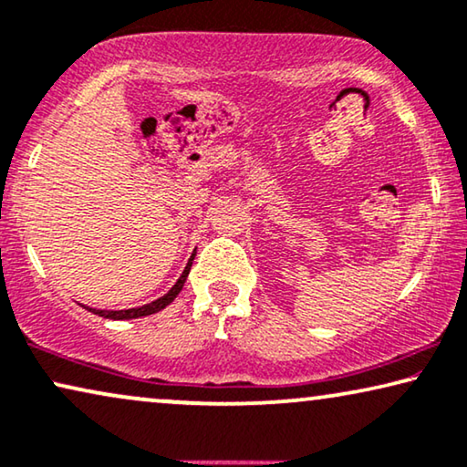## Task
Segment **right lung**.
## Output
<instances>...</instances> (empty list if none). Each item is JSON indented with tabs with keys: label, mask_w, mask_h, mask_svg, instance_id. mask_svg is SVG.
<instances>
[{
	"label": "right lung",
	"mask_w": 467,
	"mask_h": 467,
	"mask_svg": "<svg viewBox=\"0 0 467 467\" xmlns=\"http://www.w3.org/2000/svg\"><path fill=\"white\" fill-rule=\"evenodd\" d=\"M194 255H196V252L190 255L188 265H186V268H183L182 277L177 279V284L171 287V290L165 294V296H161L159 300L150 302V305H143V306H137V308H127V311H101V308H88V306H84V308H88V311H93L95 315H99V317H105V319H137V317H146V315L159 313L167 305H171V302L175 300L177 294L182 292V287H183V284H186V277H188V273H190V266H192Z\"/></svg>",
	"instance_id": "add662e5"
}]
</instances>
